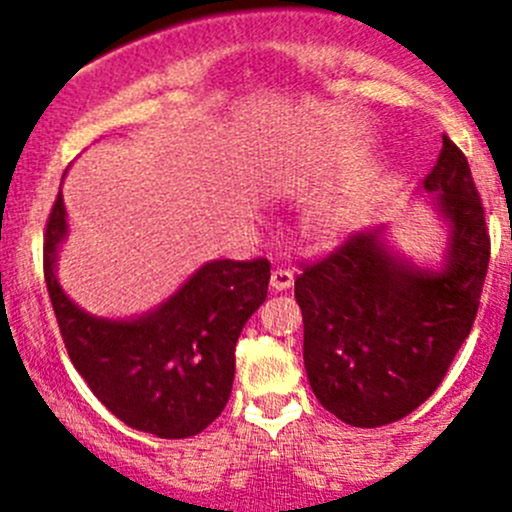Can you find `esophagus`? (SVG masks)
Segmentation results:
<instances>
[{"mask_svg":"<svg viewBox=\"0 0 512 512\" xmlns=\"http://www.w3.org/2000/svg\"><path fill=\"white\" fill-rule=\"evenodd\" d=\"M294 285V275L289 270H272V275H270V287H272V292H287L289 287Z\"/></svg>","mask_w":512,"mask_h":512,"instance_id":"obj_1","label":"esophagus"}]
</instances>
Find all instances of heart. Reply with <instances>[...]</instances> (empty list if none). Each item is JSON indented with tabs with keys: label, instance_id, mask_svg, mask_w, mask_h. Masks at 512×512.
<instances>
[{
	"label": "heart",
	"instance_id": "1",
	"mask_svg": "<svg viewBox=\"0 0 512 512\" xmlns=\"http://www.w3.org/2000/svg\"><path fill=\"white\" fill-rule=\"evenodd\" d=\"M344 230V218L334 210H324V213L314 215L312 223H309V232L319 240H334L339 232Z\"/></svg>",
	"mask_w": 512,
	"mask_h": 512
}]
</instances>
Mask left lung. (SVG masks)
<instances>
[{"label":"left lung","mask_w":512,"mask_h":512,"mask_svg":"<svg viewBox=\"0 0 512 512\" xmlns=\"http://www.w3.org/2000/svg\"><path fill=\"white\" fill-rule=\"evenodd\" d=\"M423 190L451 227L441 270L401 260L376 227L294 280L309 386L349 426H386L418 409L476 322L490 235L468 160L448 136Z\"/></svg>","instance_id":"8db88e82"}]
</instances>
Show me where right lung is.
<instances>
[{"instance_id":"add662e5","label":"right lung","mask_w":512,"mask_h":512,"mask_svg":"<svg viewBox=\"0 0 512 512\" xmlns=\"http://www.w3.org/2000/svg\"><path fill=\"white\" fill-rule=\"evenodd\" d=\"M66 208L61 190L46 220L44 280L71 364L94 396L136 431L190 438L223 414L235 379V344L265 302L270 262L213 260L136 319L91 317L56 280Z\"/></svg>"}]
</instances>
